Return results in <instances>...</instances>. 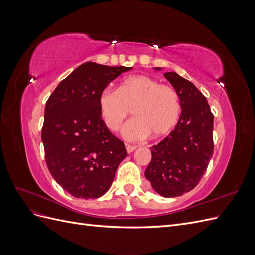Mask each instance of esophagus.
I'll return each mask as SVG.
<instances>
[{
	"instance_id": "esophagus-1",
	"label": "esophagus",
	"mask_w": 255,
	"mask_h": 255,
	"mask_svg": "<svg viewBox=\"0 0 255 255\" xmlns=\"http://www.w3.org/2000/svg\"><path fill=\"white\" fill-rule=\"evenodd\" d=\"M126 148H127L128 153H132V152L136 149V146H135V145H132V144L127 143V144H126Z\"/></svg>"
}]
</instances>
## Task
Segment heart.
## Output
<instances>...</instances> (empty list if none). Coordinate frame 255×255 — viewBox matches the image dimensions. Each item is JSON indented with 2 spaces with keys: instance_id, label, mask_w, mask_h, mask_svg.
Wrapping results in <instances>:
<instances>
[{
  "instance_id": "b5f03b06",
  "label": "heart",
  "mask_w": 255,
  "mask_h": 255,
  "mask_svg": "<svg viewBox=\"0 0 255 255\" xmlns=\"http://www.w3.org/2000/svg\"><path fill=\"white\" fill-rule=\"evenodd\" d=\"M99 109L106 128L112 132L120 128L132 111L134 119L122 130L128 140L163 137L171 132L181 114L176 90L161 85L148 75H133L123 80L114 90L105 88L99 96Z\"/></svg>"
}]
</instances>
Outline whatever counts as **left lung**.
<instances>
[{"mask_svg":"<svg viewBox=\"0 0 255 255\" xmlns=\"http://www.w3.org/2000/svg\"><path fill=\"white\" fill-rule=\"evenodd\" d=\"M164 76L179 94L182 112L174 129L151 148L144 175L157 194L174 198L194 189L206 171L214 153V115L191 82L175 72Z\"/></svg>","mask_w":255,"mask_h":255,"instance_id":"obj_1","label":"left lung"}]
</instances>
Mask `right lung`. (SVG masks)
I'll return each mask as SVG.
<instances>
[{"instance_id": "right-lung-1", "label": "right lung", "mask_w": 255, "mask_h": 255, "mask_svg": "<svg viewBox=\"0 0 255 255\" xmlns=\"http://www.w3.org/2000/svg\"><path fill=\"white\" fill-rule=\"evenodd\" d=\"M130 69L88 61L61 81L45 104L41 130L45 163L54 180L75 198L103 196L128 155L125 143L103 122L99 96Z\"/></svg>"}]
</instances>
